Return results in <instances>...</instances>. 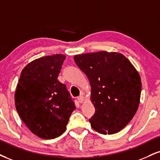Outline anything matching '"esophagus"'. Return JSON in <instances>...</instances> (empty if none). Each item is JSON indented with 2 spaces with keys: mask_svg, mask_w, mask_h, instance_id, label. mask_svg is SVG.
<instances>
[{
  "mask_svg": "<svg viewBox=\"0 0 160 160\" xmlns=\"http://www.w3.org/2000/svg\"><path fill=\"white\" fill-rule=\"evenodd\" d=\"M78 101L79 103H83L84 101H85V98H84L83 95H80V96H79V97L78 98Z\"/></svg>",
  "mask_w": 160,
  "mask_h": 160,
  "instance_id": "1",
  "label": "esophagus"
}]
</instances>
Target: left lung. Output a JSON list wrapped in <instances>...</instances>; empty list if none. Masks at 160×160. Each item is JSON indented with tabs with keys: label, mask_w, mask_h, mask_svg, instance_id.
<instances>
[{
	"label": "left lung",
	"mask_w": 160,
	"mask_h": 160,
	"mask_svg": "<svg viewBox=\"0 0 160 160\" xmlns=\"http://www.w3.org/2000/svg\"><path fill=\"white\" fill-rule=\"evenodd\" d=\"M74 59L89 80L95 112L92 128L102 134H114L132 120L140 103L141 78L122 53L98 51L75 55Z\"/></svg>",
	"instance_id": "8db88e82"
}]
</instances>
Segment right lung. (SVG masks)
Here are the masks:
<instances>
[{"label":"right lung","mask_w":160,"mask_h":160,"mask_svg":"<svg viewBox=\"0 0 160 160\" xmlns=\"http://www.w3.org/2000/svg\"><path fill=\"white\" fill-rule=\"evenodd\" d=\"M65 59V55L55 54L30 62L15 90L19 116L32 133L44 139L61 136L76 109L65 85L57 80Z\"/></svg>","instance_id":"add662e5"}]
</instances>
